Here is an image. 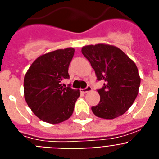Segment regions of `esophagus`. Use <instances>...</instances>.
Instances as JSON below:
<instances>
[{
    "instance_id": "obj_1",
    "label": "esophagus",
    "mask_w": 159,
    "mask_h": 159,
    "mask_svg": "<svg viewBox=\"0 0 159 159\" xmlns=\"http://www.w3.org/2000/svg\"><path fill=\"white\" fill-rule=\"evenodd\" d=\"M92 90V87L90 86H87L86 88H84V89H82L81 90V92L84 93V94H86L87 92H90Z\"/></svg>"
}]
</instances>
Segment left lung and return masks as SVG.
<instances>
[{
	"mask_svg": "<svg viewBox=\"0 0 159 159\" xmlns=\"http://www.w3.org/2000/svg\"><path fill=\"white\" fill-rule=\"evenodd\" d=\"M82 52L94 69L97 80L104 82L98 90L100 102L91 107L93 113L107 120L122 116L138 94L141 78L136 64L112 45H87Z\"/></svg>",
	"mask_w": 159,
	"mask_h": 159,
	"instance_id": "obj_1",
	"label": "left lung"
}]
</instances>
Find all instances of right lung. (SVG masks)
<instances>
[{"label": "right lung", "mask_w": 159, "mask_h": 159, "mask_svg": "<svg viewBox=\"0 0 159 159\" xmlns=\"http://www.w3.org/2000/svg\"><path fill=\"white\" fill-rule=\"evenodd\" d=\"M74 49H58L39 57L24 77V97L31 111L41 120L59 124L71 116L80 96L79 90L62 86L69 78V66Z\"/></svg>", "instance_id": "obj_1"}]
</instances>
